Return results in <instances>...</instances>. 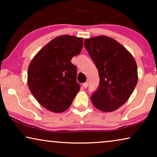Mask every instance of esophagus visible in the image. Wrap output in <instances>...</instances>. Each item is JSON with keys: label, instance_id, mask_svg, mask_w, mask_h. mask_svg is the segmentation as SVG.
I'll return each instance as SVG.
<instances>
[{"label": "esophagus", "instance_id": "esophagus-1", "mask_svg": "<svg viewBox=\"0 0 157 157\" xmlns=\"http://www.w3.org/2000/svg\"><path fill=\"white\" fill-rule=\"evenodd\" d=\"M83 88H84V89H86V87L88 86V82L83 83Z\"/></svg>", "mask_w": 157, "mask_h": 157}]
</instances>
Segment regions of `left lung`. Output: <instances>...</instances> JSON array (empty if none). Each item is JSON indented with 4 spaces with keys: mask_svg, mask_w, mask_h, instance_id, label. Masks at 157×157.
<instances>
[{
    "mask_svg": "<svg viewBox=\"0 0 157 157\" xmlns=\"http://www.w3.org/2000/svg\"><path fill=\"white\" fill-rule=\"evenodd\" d=\"M84 46L100 78L91 96L94 106L105 112L117 110L128 99L138 81L134 57L119 42L105 36L86 39Z\"/></svg>",
    "mask_w": 157,
    "mask_h": 157,
    "instance_id": "1",
    "label": "left lung"
}]
</instances>
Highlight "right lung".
<instances>
[{"label": "right lung", "mask_w": 157, "mask_h": 157, "mask_svg": "<svg viewBox=\"0 0 157 157\" xmlns=\"http://www.w3.org/2000/svg\"><path fill=\"white\" fill-rule=\"evenodd\" d=\"M83 38L68 35L55 38L35 56L28 70V85L38 103L55 113L69 108L80 86L77 68L71 61L81 53Z\"/></svg>", "instance_id": "add662e5"}]
</instances>
